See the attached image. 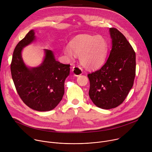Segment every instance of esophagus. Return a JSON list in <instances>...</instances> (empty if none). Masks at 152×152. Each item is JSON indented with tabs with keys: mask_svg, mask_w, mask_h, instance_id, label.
<instances>
[{
	"mask_svg": "<svg viewBox=\"0 0 152 152\" xmlns=\"http://www.w3.org/2000/svg\"><path fill=\"white\" fill-rule=\"evenodd\" d=\"M72 71H73L74 76H78L82 75V69L78 66H74L73 68Z\"/></svg>",
	"mask_w": 152,
	"mask_h": 152,
	"instance_id": "obj_1",
	"label": "esophagus"
}]
</instances>
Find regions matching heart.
I'll return each instance as SVG.
<instances>
[{"label": "heart", "mask_w": 152, "mask_h": 152, "mask_svg": "<svg viewBox=\"0 0 152 152\" xmlns=\"http://www.w3.org/2000/svg\"><path fill=\"white\" fill-rule=\"evenodd\" d=\"M108 50L107 40L101 36L81 35L77 37L64 53L72 59L73 54L78 56L80 65L90 70L100 68L105 62Z\"/></svg>", "instance_id": "heart-1"}]
</instances>
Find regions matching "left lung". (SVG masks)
Masks as SVG:
<instances>
[{
	"instance_id": "left-lung-1",
	"label": "left lung",
	"mask_w": 152,
	"mask_h": 152,
	"mask_svg": "<svg viewBox=\"0 0 152 152\" xmlns=\"http://www.w3.org/2000/svg\"><path fill=\"white\" fill-rule=\"evenodd\" d=\"M112 50L105 64L88 75L89 96L95 105L105 110L115 108L125 100L133 87L136 54L119 31L110 28Z\"/></svg>"
}]
</instances>
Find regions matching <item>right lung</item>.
<instances>
[{
	"label": "right lung",
	"mask_w": 152,
	"mask_h": 152,
	"mask_svg": "<svg viewBox=\"0 0 152 152\" xmlns=\"http://www.w3.org/2000/svg\"><path fill=\"white\" fill-rule=\"evenodd\" d=\"M36 39L34 30H31L18 44L13 52L11 72L23 102L33 110L47 112L54 109L62 100L70 65L57 61L53 51L44 49L42 63L37 66H27L22 57V50Z\"/></svg>",
	"instance_id": "add662e5"
}]
</instances>
